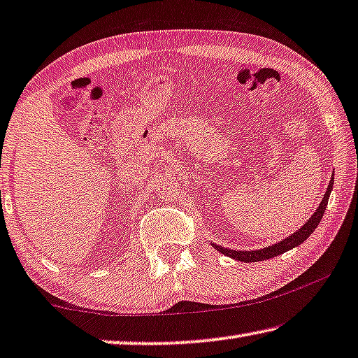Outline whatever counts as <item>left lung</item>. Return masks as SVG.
Here are the masks:
<instances>
[{"label":"left lung","instance_id":"8db88e82","mask_svg":"<svg viewBox=\"0 0 358 358\" xmlns=\"http://www.w3.org/2000/svg\"><path fill=\"white\" fill-rule=\"evenodd\" d=\"M333 182L334 179L329 180L328 184V189L325 192V195H323V200L320 203V206L317 208L315 213L312 214V217L307 221L302 227L298 230V232H294L293 235L287 236V238L280 241V243H275L272 246H267V248H262V250H256V251H238V250H229V248H222V246L219 245H214L213 246L216 248L219 252H222V255L232 257V259L236 261H241V262H257V261H266V259H271V257H275L278 255H282V252H287L289 250L296 248V246L301 245L302 241H306L309 238V235L313 232V230L317 229V225L320 224L323 214H325V208L328 205V198L329 194H331L333 190Z\"/></svg>","mask_w":358,"mask_h":358}]
</instances>
